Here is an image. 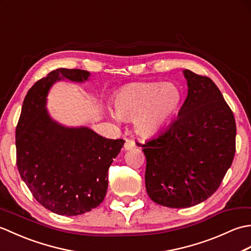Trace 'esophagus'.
<instances>
[{
	"label": "esophagus",
	"mask_w": 251,
	"mask_h": 251,
	"mask_svg": "<svg viewBox=\"0 0 251 251\" xmlns=\"http://www.w3.org/2000/svg\"><path fill=\"white\" fill-rule=\"evenodd\" d=\"M136 148V143L134 140H130V139H127L124 143V149L125 150H131V149Z\"/></svg>",
	"instance_id": "1"
}]
</instances>
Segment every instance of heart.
<instances>
[{"label": "heart", "mask_w": 251, "mask_h": 251, "mask_svg": "<svg viewBox=\"0 0 251 251\" xmlns=\"http://www.w3.org/2000/svg\"><path fill=\"white\" fill-rule=\"evenodd\" d=\"M182 102V92L174 83L137 82L127 84L113 97L111 117L134 120L137 134L149 138L158 134Z\"/></svg>", "instance_id": "1"}]
</instances>
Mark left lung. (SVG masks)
Instances as JSON below:
<instances>
[{
	"label": "left lung",
	"mask_w": 251,
	"mask_h": 251,
	"mask_svg": "<svg viewBox=\"0 0 251 251\" xmlns=\"http://www.w3.org/2000/svg\"><path fill=\"white\" fill-rule=\"evenodd\" d=\"M188 96L178 117L157 137L139 143L147 158L150 199L170 208L195 206L219 188L235 155L233 112L208 76L183 71Z\"/></svg>",
	"instance_id": "left-lung-1"
}]
</instances>
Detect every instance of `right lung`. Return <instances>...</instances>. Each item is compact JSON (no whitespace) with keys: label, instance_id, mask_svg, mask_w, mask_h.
<instances>
[{"label":"right lung","instance_id":"1","mask_svg":"<svg viewBox=\"0 0 251 251\" xmlns=\"http://www.w3.org/2000/svg\"><path fill=\"white\" fill-rule=\"evenodd\" d=\"M90 73L60 68L32 86L16 127V154L20 177L34 199L57 215L77 216L102 202L108 170L124 146L88 127H66L50 116L46 97L51 85L67 78L87 81Z\"/></svg>","mask_w":251,"mask_h":251}]
</instances>
